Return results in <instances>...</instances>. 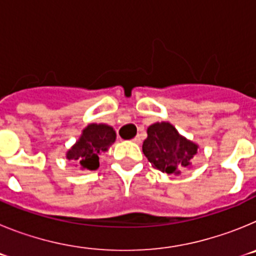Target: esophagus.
I'll return each instance as SVG.
<instances>
[{"label": "esophagus", "mask_w": 256, "mask_h": 256, "mask_svg": "<svg viewBox=\"0 0 256 256\" xmlns=\"http://www.w3.org/2000/svg\"><path fill=\"white\" fill-rule=\"evenodd\" d=\"M133 142H136V144H141V137H140V136H136L134 138H133Z\"/></svg>", "instance_id": "34e87169"}]
</instances>
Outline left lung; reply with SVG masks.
Here are the masks:
<instances>
[{"label":"left lung","instance_id":"obj_1","mask_svg":"<svg viewBox=\"0 0 256 256\" xmlns=\"http://www.w3.org/2000/svg\"><path fill=\"white\" fill-rule=\"evenodd\" d=\"M198 148V144L180 136L168 122L151 124L142 144V151L154 168L168 174L188 168Z\"/></svg>","mask_w":256,"mask_h":256}]
</instances>
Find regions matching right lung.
Masks as SVG:
<instances>
[{"instance_id": "right-lung-1", "label": "right lung", "mask_w": 256, "mask_h": 256, "mask_svg": "<svg viewBox=\"0 0 256 256\" xmlns=\"http://www.w3.org/2000/svg\"><path fill=\"white\" fill-rule=\"evenodd\" d=\"M116 138L114 128L108 124H88L78 141L66 152V159L78 162L80 169L96 170L100 166L98 156L108 150Z\"/></svg>"}]
</instances>
